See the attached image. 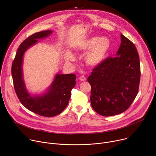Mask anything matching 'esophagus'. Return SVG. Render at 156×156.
Instances as JSON below:
<instances>
[{"label": "esophagus", "instance_id": "34e87169", "mask_svg": "<svg viewBox=\"0 0 156 156\" xmlns=\"http://www.w3.org/2000/svg\"><path fill=\"white\" fill-rule=\"evenodd\" d=\"M79 80H81V81H86L87 80V79H86V77L85 76H81L79 77Z\"/></svg>", "mask_w": 156, "mask_h": 156}]
</instances>
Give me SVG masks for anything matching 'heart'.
Segmentation results:
<instances>
[{"instance_id": "1", "label": "heart", "mask_w": 156, "mask_h": 156, "mask_svg": "<svg viewBox=\"0 0 156 156\" xmlns=\"http://www.w3.org/2000/svg\"><path fill=\"white\" fill-rule=\"evenodd\" d=\"M111 46V42L107 37H94L90 39L87 45V49L91 51L88 53L86 61L90 66H95L99 64L105 57ZM67 61H73L74 57L70 53L66 55Z\"/></svg>"}]
</instances>
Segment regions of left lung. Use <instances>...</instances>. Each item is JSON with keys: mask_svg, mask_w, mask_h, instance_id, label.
Listing matches in <instances>:
<instances>
[{"mask_svg": "<svg viewBox=\"0 0 156 156\" xmlns=\"http://www.w3.org/2000/svg\"><path fill=\"white\" fill-rule=\"evenodd\" d=\"M116 56L94 67L87 80L91 86L93 109L103 116L126 111L138 93L140 78L139 56L134 44L124 35Z\"/></svg>", "mask_w": 156, "mask_h": 156, "instance_id": "obj_1", "label": "left lung"}]
</instances>
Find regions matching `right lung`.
Listing matches in <instances>:
<instances>
[{"label": "right lung", "instance_id": "obj_1", "mask_svg": "<svg viewBox=\"0 0 156 156\" xmlns=\"http://www.w3.org/2000/svg\"><path fill=\"white\" fill-rule=\"evenodd\" d=\"M52 30L35 33L23 41L16 52L12 65L14 87L20 102L28 110L44 117H53L61 113L67 105L71 90L76 86L74 74L55 75L47 91L41 95H31L27 90L23 79V56L29 47L36 44L37 39L47 37Z\"/></svg>", "mask_w": 156, "mask_h": 156}]
</instances>
